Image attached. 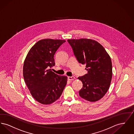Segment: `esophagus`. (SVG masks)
Here are the masks:
<instances>
[{"instance_id":"esophagus-1","label":"esophagus","mask_w":134,"mask_h":134,"mask_svg":"<svg viewBox=\"0 0 134 134\" xmlns=\"http://www.w3.org/2000/svg\"><path fill=\"white\" fill-rule=\"evenodd\" d=\"M74 79H75V77L74 76L68 77V79L69 80H70V81L73 80H74Z\"/></svg>"}]
</instances>
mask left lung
Wrapping results in <instances>:
<instances>
[{
  "instance_id": "1",
  "label": "left lung",
  "mask_w": 134,
  "mask_h": 134,
  "mask_svg": "<svg viewBox=\"0 0 134 134\" xmlns=\"http://www.w3.org/2000/svg\"><path fill=\"white\" fill-rule=\"evenodd\" d=\"M79 63L86 65L87 73L78 78L83 83L79 96L91 102H96L107 92L112 78L111 59L102 45L91 39L68 40Z\"/></svg>"
}]
</instances>
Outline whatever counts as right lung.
Listing matches in <instances>:
<instances>
[{
  "label": "right lung",
  "mask_w": 134,
  "mask_h": 134,
  "mask_svg": "<svg viewBox=\"0 0 134 134\" xmlns=\"http://www.w3.org/2000/svg\"><path fill=\"white\" fill-rule=\"evenodd\" d=\"M65 40H41L34 45L24 62L23 76L32 97L43 104L55 102L61 96L67 77L51 71L55 65L54 55Z\"/></svg>",
  "instance_id": "obj_1"
}]
</instances>
